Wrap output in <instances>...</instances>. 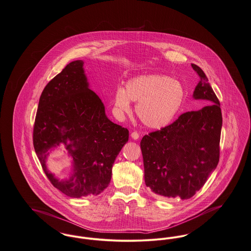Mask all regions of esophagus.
I'll return each instance as SVG.
<instances>
[{
	"label": "esophagus",
	"mask_w": 251,
	"mask_h": 251,
	"mask_svg": "<svg viewBox=\"0 0 251 251\" xmlns=\"http://www.w3.org/2000/svg\"><path fill=\"white\" fill-rule=\"evenodd\" d=\"M131 137H132L133 139H138L139 138V134L138 132H132Z\"/></svg>",
	"instance_id": "obj_1"
}]
</instances>
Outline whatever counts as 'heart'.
Listing matches in <instances>:
<instances>
[{"label":"heart","instance_id":"obj_1","mask_svg":"<svg viewBox=\"0 0 251 251\" xmlns=\"http://www.w3.org/2000/svg\"><path fill=\"white\" fill-rule=\"evenodd\" d=\"M130 100L138 103L141 122L150 128L167 125L185 100V89L177 80L163 75H143L130 80L125 89L118 88L114 105L121 112H130Z\"/></svg>","mask_w":251,"mask_h":251}]
</instances>
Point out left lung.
<instances>
[{"mask_svg": "<svg viewBox=\"0 0 251 251\" xmlns=\"http://www.w3.org/2000/svg\"><path fill=\"white\" fill-rule=\"evenodd\" d=\"M192 67L200 78L194 97L213 103L182 113L173 123L145 135L140 141L145 184L165 197H193L220 161L221 104L204 71L194 63Z\"/></svg>", "mask_w": 251, "mask_h": 251, "instance_id": "left-lung-1", "label": "left lung"}]
</instances>
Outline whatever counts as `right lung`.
<instances>
[{
  "label": "right lung",
  "instance_id": "1",
  "mask_svg": "<svg viewBox=\"0 0 251 251\" xmlns=\"http://www.w3.org/2000/svg\"><path fill=\"white\" fill-rule=\"evenodd\" d=\"M83 65V60L70 62L44 87L32 133L47 178L74 198L99 195L108 187L114 160L129 139L128 129L106 116L101 99L88 88ZM59 143L74 158V173L66 180L55 178L45 164L48 150Z\"/></svg>",
  "mask_w": 251,
  "mask_h": 251
}]
</instances>
